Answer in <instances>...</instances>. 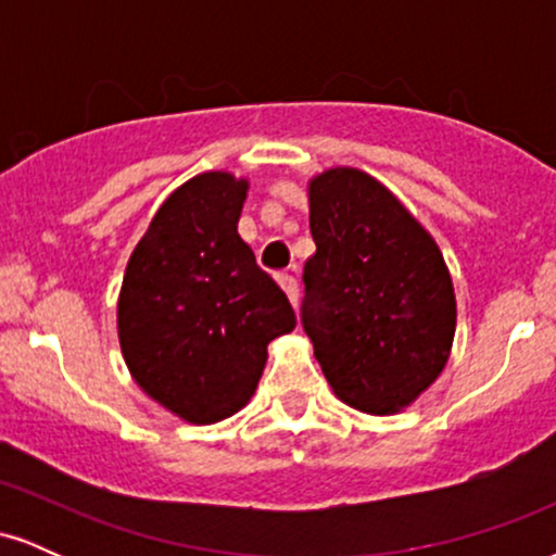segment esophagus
Masks as SVG:
<instances>
[{"instance_id": "esophagus-1", "label": "esophagus", "mask_w": 556, "mask_h": 556, "mask_svg": "<svg viewBox=\"0 0 556 556\" xmlns=\"http://www.w3.org/2000/svg\"><path fill=\"white\" fill-rule=\"evenodd\" d=\"M277 282H279V287H282V290L287 292V298H290V303L298 305V279L292 277L290 271H279V274H277Z\"/></svg>"}]
</instances>
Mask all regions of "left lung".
I'll return each instance as SVG.
<instances>
[{"label": "left lung", "mask_w": 556, "mask_h": 556, "mask_svg": "<svg viewBox=\"0 0 556 556\" xmlns=\"http://www.w3.org/2000/svg\"><path fill=\"white\" fill-rule=\"evenodd\" d=\"M316 253L305 261V334L334 394L363 413L410 405L442 374L455 340L444 256L379 180L353 167L308 185Z\"/></svg>", "instance_id": "1"}]
</instances>
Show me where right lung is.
Instances as JSON below:
<instances>
[{
    "label": "right lung",
    "mask_w": 556,
    "mask_h": 556,
    "mask_svg": "<svg viewBox=\"0 0 556 556\" xmlns=\"http://www.w3.org/2000/svg\"><path fill=\"white\" fill-rule=\"evenodd\" d=\"M248 180L203 172L162 203L127 261L119 348L138 387L195 426L256 392L266 344L295 311L238 235Z\"/></svg>",
    "instance_id": "add662e5"
}]
</instances>
